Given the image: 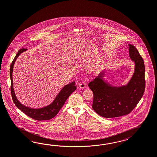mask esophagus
<instances>
[{"mask_svg": "<svg viewBox=\"0 0 157 157\" xmlns=\"http://www.w3.org/2000/svg\"><path fill=\"white\" fill-rule=\"evenodd\" d=\"M86 86V84L85 83H82L79 86V87L81 89H84V88H85Z\"/></svg>", "mask_w": 157, "mask_h": 157, "instance_id": "esophagus-1", "label": "esophagus"}]
</instances>
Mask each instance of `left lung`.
I'll list each match as a JSON object with an SVG mask.
<instances>
[{"label":"left lung","mask_w":157,"mask_h":157,"mask_svg":"<svg viewBox=\"0 0 157 157\" xmlns=\"http://www.w3.org/2000/svg\"><path fill=\"white\" fill-rule=\"evenodd\" d=\"M129 57L135 63L133 75L125 85L115 86L105 81L107 70H104L89 83L93 93L92 108L105 118H113L128 114L142 98L145 89V67L137 49L128 44Z\"/></svg>","instance_id":"obj_1"}]
</instances>
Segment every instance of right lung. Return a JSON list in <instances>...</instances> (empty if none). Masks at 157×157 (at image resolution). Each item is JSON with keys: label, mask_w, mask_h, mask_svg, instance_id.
Wrapping results in <instances>:
<instances>
[{"label": "right lung", "mask_w": 157, "mask_h": 157, "mask_svg": "<svg viewBox=\"0 0 157 157\" xmlns=\"http://www.w3.org/2000/svg\"><path fill=\"white\" fill-rule=\"evenodd\" d=\"M26 50L27 49L25 48L19 49L10 66V76L11 79V93L12 98L16 106L30 117L38 121L50 120L56 116L68 97L71 95L72 93L76 90V86L75 85V82H72L64 86L59 91L52 102L46 106L41 108H32L22 104L17 99L15 94L13 82V71L16 60L22 53L26 51Z\"/></svg>", "instance_id": "right-lung-1"}]
</instances>
